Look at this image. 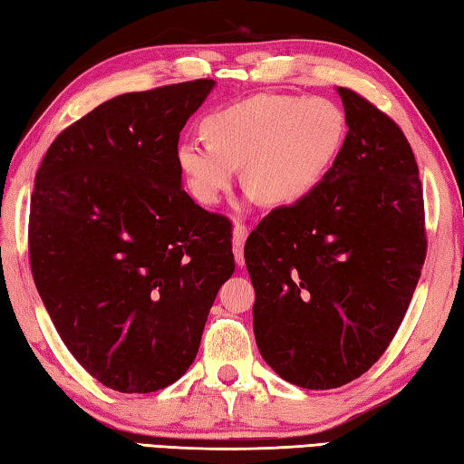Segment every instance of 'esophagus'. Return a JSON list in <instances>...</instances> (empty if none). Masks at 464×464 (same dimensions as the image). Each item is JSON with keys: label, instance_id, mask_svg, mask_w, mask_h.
Segmentation results:
<instances>
[{"label": "esophagus", "instance_id": "34e87169", "mask_svg": "<svg viewBox=\"0 0 464 464\" xmlns=\"http://www.w3.org/2000/svg\"><path fill=\"white\" fill-rule=\"evenodd\" d=\"M247 233L249 229L246 225L237 223L233 227V254H235V260H237L239 266L246 264V257H243V243L247 239Z\"/></svg>", "mask_w": 464, "mask_h": 464}]
</instances>
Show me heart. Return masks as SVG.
<instances>
[{
  "instance_id": "obj_1",
  "label": "heart",
  "mask_w": 464,
  "mask_h": 464,
  "mask_svg": "<svg viewBox=\"0 0 464 464\" xmlns=\"http://www.w3.org/2000/svg\"><path fill=\"white\" fill-rule=\"evenodd\" d=\"M202 140L176 149L188 190L204 207L229 192L239 166L251 196L293 204L324 182L340 155L348 124L327 98L256 93L210 112Z\"/></svg>"
}]
</instances>
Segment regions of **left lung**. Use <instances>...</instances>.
Here are the masks:
<instances>
[{
  "instance_id": "8db88e82",
  "label": "left lung",
  "mask_w": 464,
  "mask_h": 464,
  "mask_svg": "<svg viewBox=\"0 0 464 464\" xmlns=\"http://www.w3.org/2000/svg\"><path fill=\"white\" fill-rule=\"evenodd\" d=\"M343 147L324 182L274 208L246 241L262 358L303 389H335L389 348L426 260L418 163L403 130L337 88Z\"/></svg>"
}]
</instances>
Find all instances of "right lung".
<instances>
[{"label":"right lung","instance_id":"1","mask_svg":"<svg viewBox=\"0 0 464 464\" xmlns=\"http://www.w3.org/2000/svg\"><path fill=\"white\" fill-rule=\"evenodd\" d=\"M213 80L130 92L53 140L30 200L34 285L63 343L121 392L166 389L198 354L235 272L231 223L182 188L176 149Z\"/></svg>","mask_w":464,"mask_h":464}]
</instances>
